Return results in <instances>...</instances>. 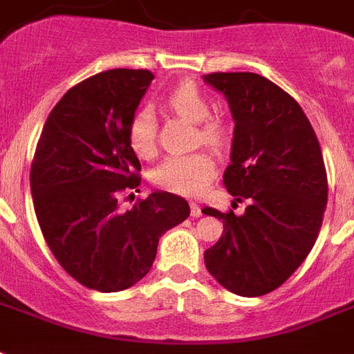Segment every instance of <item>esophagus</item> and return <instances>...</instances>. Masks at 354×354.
<instances>
[{
    "label": "esophagus",
    "mask_w": 354,
    "mask_h": 354,
    "mask_svg": "<svg viewBox=\"0 0 354 354\" xmlns=\"http://www.w3.org/2000/svg\"><path fill=\"white\" fill-rule=\"evenodd\" d=\"M191 214L194 218H200L202 216V207L198 205L196 202H191Z\"/></svg>",
    "instance_id": "esophagus-1"
}]
</instances>
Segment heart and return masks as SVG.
I'll list each match as a JSON object with an SVG mask.
<instances>
[{
	"mask_svg": "<svg viewBox=\"0 0 354 354\" xmlns=\"http://www.w3.org/2000/svg\"><path fill=\"white\" fill-rule=\"evenodd\" d=\"M167 107L178 116L198 123V140L209 147L220 149L225 143V127L212 120L211 105L194 82H182L165 96ZM129 145L140 158H151L156 151V118L151 105H142L132 114L127 129ZM214 160L207 152H192L185 156L165 158L152 172V183L162 191L198 196L214 178Z\"/></svg>",
	"mask_w": 354,
	"mask_h": 354,
	"instance_id": "heart-1",
	"label": "heart"
}]
</instances>
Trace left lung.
<instances>
[{"instance_id":"obj_1","label":"left lung","mask_w":354,"mask_h":354,"mask_svg":"<svg viewBox=\"0 0 354 354\" xmlns=\"http://www.w3.org/2000/svg\"><path fill=\"white\" fill-rule=\"evenodd\" d=\"M234 118L231 165L223 185L245 212L203 214L223 222L205 267L240 297H261L291 277L311 252L327 203V172L311 123L292 96L254 73L203 76Z\"/></svg>"}]
</instances>
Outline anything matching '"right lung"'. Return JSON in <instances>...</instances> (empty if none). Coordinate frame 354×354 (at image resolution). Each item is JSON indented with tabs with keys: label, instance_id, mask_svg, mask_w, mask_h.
Listing matches in <instances>:
<instances>
[{
	"label": "right lung",
	"instance_id": "right-lung-1",
	"mask_svg": "<svg viewBox=\"0 0 354 354\" xmlns=\"http://www.w3.org/2000/svg\"><path fill=\"white\" fill-rule=\"evenodd\" d=\"M154 74L112 68L68 88L50 111L30 165L34 211L48 249L88 289L123 291L151 271L158 242L191 207L156 191L120 211L142 183L127 129Z\"/></svg>",
	"mask_w": 354,
	"mask_h": 354
}]
</instances>
